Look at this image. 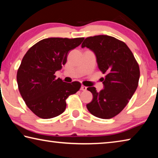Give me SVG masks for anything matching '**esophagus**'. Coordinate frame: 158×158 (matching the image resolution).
<instances>
[{
  "instance_id": "esophagus-1",
  "label": "esophagus",
  "mask_w": 158,
  "mask_h": 158,
  "mask_svg": "<svg viewBox=\"0 0 158 158\" xmlns=\"http://www.w3.org/2000/svg\"><path fill=\"white\" fill-rule=\"evenodd\" d=\"M81 90H84V91H85V90H87V87L86 86H84V85H81Z\"/></svg>"
}]
</instances>
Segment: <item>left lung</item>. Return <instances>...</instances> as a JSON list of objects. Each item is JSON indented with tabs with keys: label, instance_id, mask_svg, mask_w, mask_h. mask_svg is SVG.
<instances>
[{
	"label": "left lung",
	"instance_id": "left-lung-1",
	"mask_svg": "<svg viewBox=\"0 0 158 158\" xmlns=\"http://www.w3.org/2000/svg\"><path fill=\"white\" fill-rule=\"evenodd\" d=\"M81 47L93 52L99 69L106 74L102 90L98 92L95 87L87 89L92 93L93 100L86 107L93 116L111 118L125 107L137 90L139 67L126 44L114 37H89Z\"/></svg>",
	"mask_w": 158,
	"mask_h": 158
}]
</instances>
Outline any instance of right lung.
<instances>
[{
    "mask_svg": "<svg viewBox=\"0 0 158 158\" xmlns=\"http://www.w3.org/2000/svg\"><path fill=\"white\" fill-rule=\"evenodd\" d=\"M84 37H50L34 44L23 56L17 81L26 105L41 118H52L65 110L66 99L81 88L78 81L66 83L56 78L67 61L68 52L79 46Z\"/></svg>",
    "mask_w": 158,
    "mask_h": 158,
    "instance_id": "right-lung-1",
    "label": "right lung"
}]
</instances>
